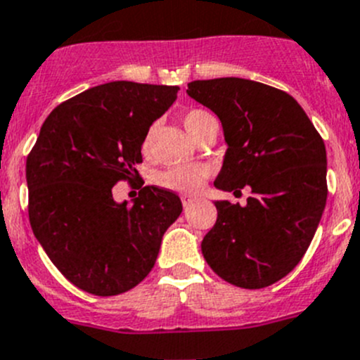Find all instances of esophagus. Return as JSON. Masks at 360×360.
<instances>
[{
	"instance_id": "1",
	"label": "esophagus",
	"mask_w": 360,
	"mask_h": 360,
	"mask_svg": "<svg viewBox=\"0 0 360 360\" xmlns=\"http://www.w3.org/2000/svg\"><path fill=\"white\" fill-rule=\"evenodd\" d=\"M195 200H197V198L191 197V195H183V197H181V202H183L184 207H190Z\"/></svg>"
}]
</instances>
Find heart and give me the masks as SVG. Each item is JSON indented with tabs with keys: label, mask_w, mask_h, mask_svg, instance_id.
<instances>
[{
	"label": "heart",
	"mask_w": 360,
	"mask_h": 360,
	"mask_svg": "<svg viewBox=\"0 0 360 360\" xmlns=\"http://www.w3.org/2000/svg\"><path fill=\"white\" fill-rule=\"evenodd\" d=\"M216 117L204 109H191L183 116V124L188 134L197 139L205 128L214 123ZM153 130L149 131L144 141V148L151 146ZM211 176V169L204 163H190V165L170 167L158 174V184L167 190L177 191V193H197L202 190L207 177Z\"/></svg>",
	"instance_id": "heart-1"
}]
</instances>
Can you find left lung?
Listing matches in <instances>:
<instances>
[{
  "label": "left lung",
  "instance_id": "1",
  "mask_svg": "<svg viewBox=\"0 0 360 360\" xmlns=\"http://www.w3.org/2000/svg\"><path fill=\"white\" fill-rule=\"evenodd\" d=\"M188 95L219 117L226 153L214 186L246 205L216 200L202 240L209 267L240 288H264L301 262L327 200L326 144L288 93L237 77L193 80Z\"/></svg>",
  "mask_w": 360,
  "mask_h": 360
}]
</instances>
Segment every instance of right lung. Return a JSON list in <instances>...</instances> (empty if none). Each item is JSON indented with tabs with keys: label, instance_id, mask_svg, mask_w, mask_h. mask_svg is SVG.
Listing matches in <instances>:
<instances>
[{
	"label": "right lung",
	"instance_id": "right-lung-1",
	"mask_svg": "<svg viewBox=\"0 0 360 360\" xmlns=\"http://www.w3.org/2000/svg\"><path fill=\"white\" fill-rule=\"evenodd\" d=\"M177 91L114 80L63 102L41 124L26 162L31 229L59 273L87 294L109 297L141 283L183 211L176 193L156 186L131 205L112 197L117 181L139 176L149 127Z\"/></svg>",
	"mask_w": 360,
	"mask_h": 360
}]
</instances>
